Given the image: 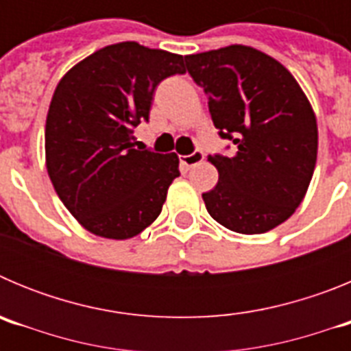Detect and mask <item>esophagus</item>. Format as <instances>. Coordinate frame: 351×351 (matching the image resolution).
<instances>
[{
    "instance_id": "34e87169",
    "label": "esophagus",
    "mask_w": 351,
    "mask_h": 351,
    "mask_svg": "<svg viewBox=\"0 0 351 351\" xmlns=\"http://www.w3.org/2000/svg\"><path fill=\"white\" fill-rule=\"evenodd\" d=\"M202 161H204L202 151H195V153L181 156V165L186 167V169H191V167L198 165V163H202Z\"/></svg>"
}]
</instances>
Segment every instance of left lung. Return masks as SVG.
Here are the masks:
<instances>
[{
  "label": "left lung",
  "mask_w": 351,
  "mask_h": 351,
  "mask_svg": "<svg viewBox=\"0 0 351 351\" xmlns=\"http://www.w3.org/2000/svg\"><path fill=\"white\" fill-rule=\"evenodd\" d=\"M204 88L219 137L234 156L214 154L218 184L202 193L207 213L237 234H263L287 221L304 200L318 151L308 96L290 71L247 45L186 56Z\"/></svg>",
  "instance_id": "left-lung-1"
}]
</instances>
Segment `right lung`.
Segmentation results:
<instances>
[{
  "label": "right lung",
  "mask_w": 351,
  "mask_h": 351,
  "mask_svg": "<svg viewBox=\"0 0 351 351\" xmlns=\"http://www.w3.org/2000/svg\"><path fill=\"white\" fill-rule=\"evenodd\" d=\"M186 73L182 56L121 42L64 73L45 123V163L56 193L91 234L130 239L160 216L179 176L176 153L135 149L158 84Z\"/></svg>",
  "instance_id": "obj_1"
}]
</instances>
